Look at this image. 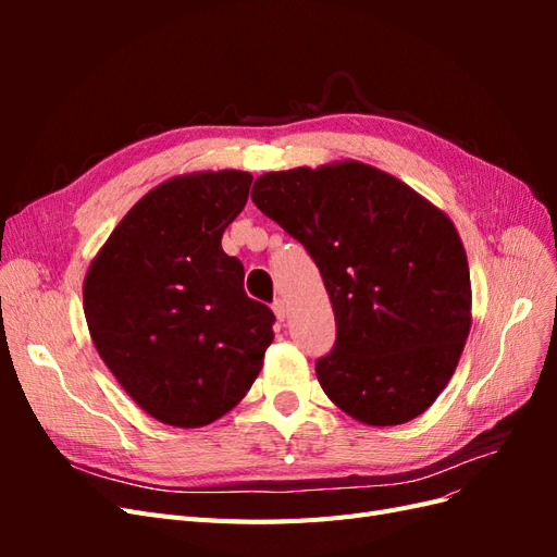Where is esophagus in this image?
<instances>
[{
    "mask_svg": "<svg viewBox=\"0 0 557 557\" xmlns=\"http://www.w3.org/2000/svg\"><path fill=\"white\" fill-rule=\"evenodd\" d=\"M272 309H274V315L281 320V323H283L285 318H288V305H285V299L278 297V299L274 301V305H272Z\"/></svg>",
    "mask_w": 557,
    "mask_h": 557,
    "instance_id": "esophagus-1",
    "label": "esophagus"
}]
</instances>
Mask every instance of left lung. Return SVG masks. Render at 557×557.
Wrapping results in <instances>:
<instances>
[{
  "instance_id": "1",
  "label": "left lung",
  "mask_w": 557,
  "mask_h": 557,
  "mask_svg": "<svg viewBox=\"0 0 557 557\" xmlns=\"http://www.w3.org/2000/svg\"><path fill=\"white\" fill-rule=\"evenodd\" d=\"M250 197L323 276L336 320L334 348L315 362L325 395L374 428L428 411L471 330L467 252L450 218L358 160L267 172Z\"/></svg>"
}]
</instances>
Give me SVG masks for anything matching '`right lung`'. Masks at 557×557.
Listing matches in <instances>:
<instances>
[{"label": "right lung", "instance_id": "1", "mask_svg": "<svg viewBox=\"0 0 557 557\" xmlns=\"http://www.w3.org/2000/svg\"><path fill=\"white\" fill-rule=\"evenodd\" d=\"M252 176L181 174L148 190L92 258L83 311L99 358L156 420L201 428L232 411L274 342V313L221 246Z\"/></svg>", "mask_w": 557, "mask_h": 557}]
</instances>
